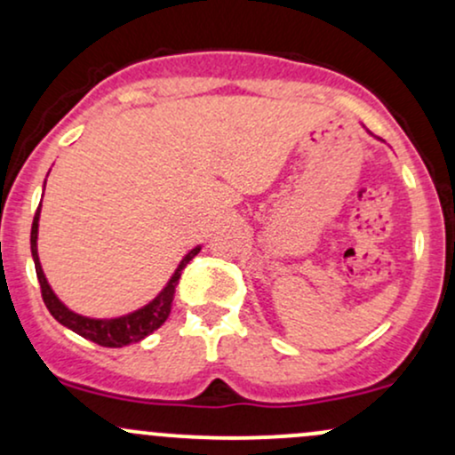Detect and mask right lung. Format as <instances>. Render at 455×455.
<instances>
[{
  "label": "right lung",
  "instance_id": "1",
  "mask_svg": "<svg viewBox=\"0 0 455 455\" xmlns=\"http://www.w3.org/2000/svg\"><path fill=\"white\" fill-rule=\"evenodd\" d=\"M38 218H41V204H38L36 213H34V222H32V235H29V243H32V257H34V266H36V276L38 283H41V293H43V302L44 307L49 308L53 317L58 319L62 326L71 328L73 332H77L79 337L88 339V341L99 343L103 347H123L129 346V343H138L142 341L144 337H148L153 331H157L164 322H166L168 315H171L172 308V298H174V289H177L179 278H181L183 267L201 252V246H196L194 251H189L183 261L179 263L177 272L172 274V278L168 281L166 287L162 289L157 298L153 302H148L147 307L138 308V311L129 313V315L123 317H114V319H92V317H84L73 313L71 308L64 307L62 302L58 300V296L53 293V289L49 287L47 278H44L41 261H38Z\"/></svg>",
  "mask_w": 455,
  "mask_h": 455
}]
</instances>
